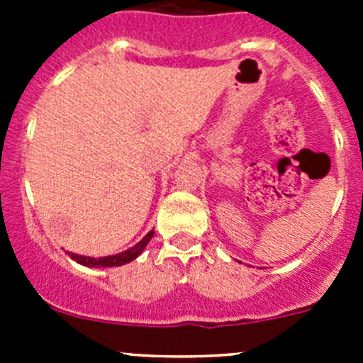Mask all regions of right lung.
<instances>
[{
  "label": "right lung",
  "instance_id": "right-lung-1",
  "mask_svg": "<svg viewBox=\"0 0 363 363\" xmlns=\"http://www.w3.org/2000/svg\"><path fill=\"white\" fill-rule=\"evenodd\" d=\"M152 235H155V230H151V232H149L147 235H145L144 239L140 240V242L135 244V246L130 247V250H126V251H123V252H117V255L101 256V258H93V256L75 255V252H69V251H68V255H69V258L75 259V262L80 263V265L93 267V269H107V267H121V265H126V263L133 262V259L137 258V256L145 250V246H147L149 240L152 239Z\"/></svg>",
  "mask_w": 363,
  "mask_h": 363
}]
</instances>
